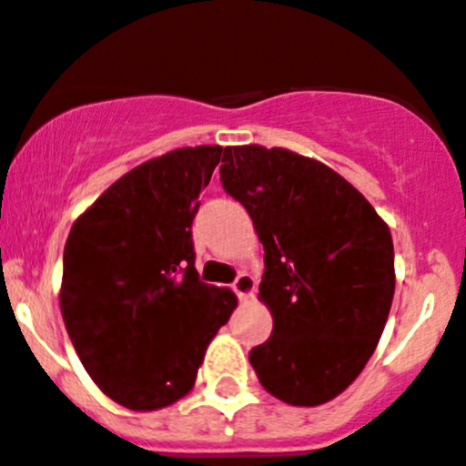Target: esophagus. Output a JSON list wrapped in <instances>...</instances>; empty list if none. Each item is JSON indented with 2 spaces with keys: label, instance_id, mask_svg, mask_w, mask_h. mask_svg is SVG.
<instances>
[{
  "label": "esophagus",
  "instance_id": "1",
  "mask_svg": "<svg viewBox=\"0 0 466 466\" xmlns=\"http://www.w3.org/2000/svg\"><path fill=\"white\" fill-rule=\"evenodd\" d=\"M232 291L237 293L238 300H246V298L255 291V279L248 273H238L237 279L232 282Z\"/></svg>",
  "mask_w": 466,
  "mask_h": 466
}]
</instances>
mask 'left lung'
I'll return each mask as SVG.
<instances>
[{"mask_svg": "<svg viewBox=\"0 0 466 466\" xmlns=\"http://www.w3.org/2000/svg\"><path fill=\"white\" fill-rule=\"evenodd\" d=\"M220 182L264 246L259 296L273 332L250 350L252 369L284 403H328L385 329L396 287L390 228L341 175L282 147H225Z\"/></svg>", "mask_w": 466, "mask_h": 466, "instance_id": "left-lung-1", "label": "left lung"}]
</instances>
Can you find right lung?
Returning a JSON list of instances; mask_svg holds the SVG:
<instances>
[{
  "instance_id": "right-lung-1",
  "label": "right lung",
  "mask_w": 466,
  "mask_h": 466,
  "mask_svg": "<svg viewBox=\"0 0 466 466\" xmlns=\"http://www.w3.org/2000/svg\"><path fill=\"white\" fill-rule=\"evenodd\" d=\"M223 147L173 150L129 170L72 225L61 311L95 385L129 410L188 394L237 298L202 282L191 225Z\"/></svg>"
}]
</instances>
